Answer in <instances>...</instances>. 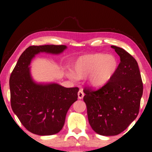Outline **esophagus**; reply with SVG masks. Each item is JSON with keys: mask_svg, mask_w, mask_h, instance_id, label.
Returning a JSON list of instances; mask_svg holds the SVG:
<instances>
[{"mask_svg": "<svg viewBox=\"0 0 152 152\" xmlns=\"http://www.w3.org/2000/svg\"><path fill=\"white\" fill-rule=\"evenodd\" d=\"M77 95H78V98L79 99H82L84 96V92H83L82 90L79 91Z\"/></svg>", "mask_w": 152, "mask_h": 152, "instance_id": "esophagus-1", "label": "esophagus"}]
</instances>
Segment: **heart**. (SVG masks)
Segmentation results:
<instances>
[{
  "label": "heart",
  "mask_w": 152,
  "mask_h": 152,
  "mask_svg": "<svg viewBox=\"0 0 152 152\" xmlns=\"http://www.w3.org/2000/svg\"><path fill=\"white\" fill-rule=\"evenodd\" d=\"M118 60L115 56L102 53L86 54L79 57L70 70L72 79H83L88 76V82L93 86H103L112 78L118 69Z\"/></svg>",
  "instance_id": "obj_1"
}]
</instances>
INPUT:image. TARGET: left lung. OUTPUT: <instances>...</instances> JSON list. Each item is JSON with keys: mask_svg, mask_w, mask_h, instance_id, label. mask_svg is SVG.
Returning a JSON list of instances; mask_svg holds the SVG:
<instances>
[{"mask_svg": "<svg viewBox=\"0 0 152 152\" xmlns=\"http://www.w3.org/2000/svg\"><path fill=\"white\" fill-rule=\"evenodd\" d=\"M111 47L120 57L115 73L97 90L84 89L89 124L97 134L106 136L120 134L136 119L143 92L136 60L123 48Z\"/></svg>", "mask_w": 152, "mask_h": 152, "instance_id": "1", "label": "left lung"}]
</instances>
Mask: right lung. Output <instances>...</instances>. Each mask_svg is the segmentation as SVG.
<instances>
[{"mask_svg": "<svg viewBox=\"0 0 152 152\" xmlns=\"http://www.w3.org/2000/svg\"><path fill=\"white\" fill-rule=\"evenodd\" d=\"M66 45H44L28 47L20 56L10 78L11 107L27 130L39 136L57 134L63 128L66 113L77 100L79 88L37 84L29 68L37 54L61 53Z\"/></svg>", "mask_w": 152, "mask_h": 152, "instance_id": "obj_1", "label": "right lung"}]
</instances>
